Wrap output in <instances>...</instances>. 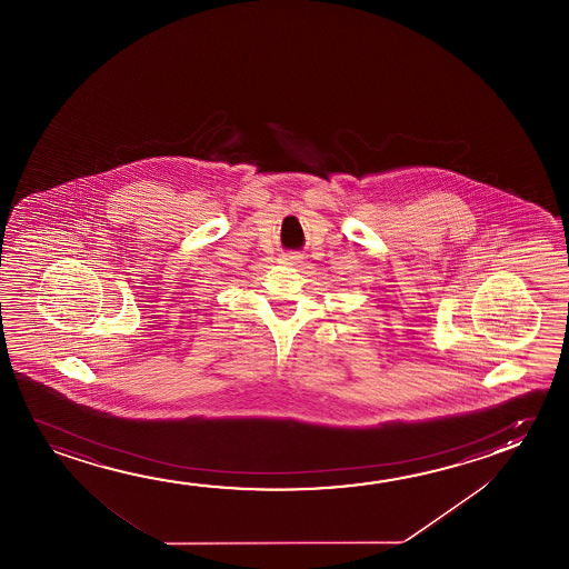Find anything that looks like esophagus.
Masks as SVG:
<instances>
[{
  "label": "esophagus",
  "instance_id": "esophagus-1",
  "mask_svg": "<svg viewBox=\"0 0 569 569\" xmlns=\"http://www.w3.org/2000/svg\"><path fill=\"white\" fill-rule=\"evenodd\" d=\"M303 262V258L296 252H288L281 256V263H286V266H301Z\"/></svg>",
  "mask_w": 569,
  "mask_h": 569
}]
</instances>
